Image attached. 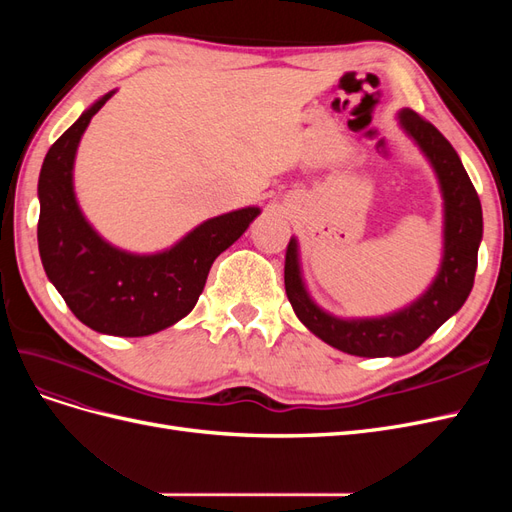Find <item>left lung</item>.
I'll return each mask as SVG.
<instances>
[{"instance_id":"left-lung-1","label":"left lung","mask_w":512,"mask_h":512,"mask_svg":"<svg viewBox=\"0 0 512 512\" xmlns=\"http://www.w3.org/2000/svg\"><path fill=\"white\" fill-rule=\"evenodd\" d=\"M399 126L423 151L438 177L444 200V247L438 275L410 305L376 318H339L322 309L307 292L301 273L299 243L290 239L284 284L294 314L324 344L354 356H401L416 350L457 314L474 286L478 245L483 239V209L457 151L410 108L397 115Z\"/></svg>"}]
</instances>
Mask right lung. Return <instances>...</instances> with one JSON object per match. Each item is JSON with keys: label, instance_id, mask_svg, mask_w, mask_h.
<instances>
[{"label": "right lung", "instance_id": "add662e5", "mask_svg": "<svg viewBox=\"0 0 512 512\" xmlns=\"http://www.w3.org/2000/svg\"><path fill=\"white\" fill-rule=\"evenodd\" d=\"M91 104L46 153L38 179V250L51 284L89 329L145 337L188 316L205 288L213 260L258 215L243 207L198 224L168 250L134 254L102 239L74 194V158L91 117L111 100Z\"/></svg>", "mask_w": 512, "mask_h": 512}]
</instances>
